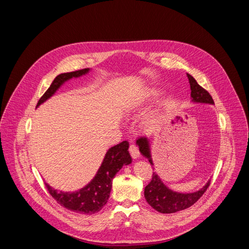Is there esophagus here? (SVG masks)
I'll use <instances>...</instances> for the list:
<instances>
[{
  "label": "esophagus",
  "instance_id": "1",
  "mask_svg": "<svg viewBox=\"0 0 249 249\" xmlns=\"http://www.w3.org/2000/svg\"><path fill=\"white\" fill-rule=\"evenodd\" d=\"M129 152H130V154H131V156H132L133 159H138V158L140 157L139 149L137 148V146H136V145L131 144V145H130V147H129Z\"/></svg>",
  "mask_w": 249,
  "mask_h": 249
}]
</instances>
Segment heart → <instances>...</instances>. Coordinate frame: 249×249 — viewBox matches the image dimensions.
<instances>
[{"instance_id":"obj_1","label":"heart","mask_w":249,"mask_h":249,"mask_svg":"<svg viewBox=\"0 0 249 249\" xmlns=\"http://www.w3.org/2000/svg\"><path fill=\"white\" fill-rule=\"evenodd\" d=\"M157 94H158V90L157 89H155V88H147L139 96V99L137 100V104L140 105V104L145 103L148 100L153 99V97H155Z\"/></svg>"}]
</instances>
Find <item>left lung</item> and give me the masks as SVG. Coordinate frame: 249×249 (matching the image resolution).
<instances>
[{
	"label": "left lung",
	"instance_id": "obj_1",
	"mask_svg": "<svg viewBox=\"0 0 249 249\" xmlns=\"http://www.w3.org/2000/svg\"><path fill=\"white\" fill-rule=\"evenodd\" d=\"M187 77L189 79L190 83L192 102L198 104L214 105L212 96L210 95L207 90L198 85L196 80L191 74L187 73ZM136 144L139 147L141 155L147 158L148 162L154 165L152 155H150L149 139L147 137H140L137 139ZM209 186L210 180L198 191L191 193H180L169 189L162 182L160 177L157 175V172H154L152 180H150L149 184L144 189V197L148 202V205L154 208L156 211H158V212L163 214H170L185 210L194 205L202 196V194L206 192Z\"/></svg>",
	"mask_w": 249,
	"mask_h": 249
}]
</instances>
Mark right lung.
I'll return each mask as SVG.
<instances>
[{"label": "right lung", "instance_id": "1", "mask_svg": "<svg viewBox=\"0 0 249 249\" xmlns=\"http://www.w3.org/2000/svg\"><path fill=\"white\" fill-rule=\"evenodd\" d=\"M89 69H84L71 72L60 73L40 97L36 108L54 95L66 81L84 76L89 72ZM127 149H129V142L127 141H123L119 144L109 148L96 175L82 189L73 192H63L53 189L49 184L46 183L50 194L59 205L72 211V212L86 215H92L99 212L108 201L112 189L113 178L123 168L124 165H129L132 163V158Z\"/></svg>", "mask_w": 249, "mask_h": 249}]
</instances>
